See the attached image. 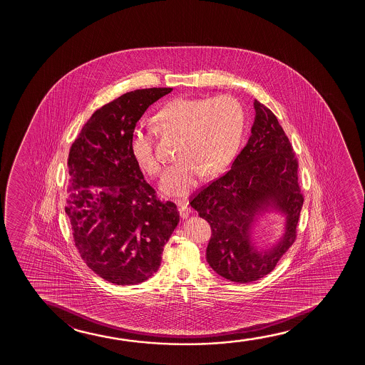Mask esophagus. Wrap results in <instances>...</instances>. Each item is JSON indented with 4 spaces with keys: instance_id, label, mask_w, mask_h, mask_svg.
I'll return each instance as SVG.
<instances>
[{
    "instance_id": "obj_1",
    "label": "esophagus",
    "mask_w": 365,
    "mask_h": 365,
    "mask_svg": "<svg viewBox=\"0 0 365 365\" xmlns=\"http://www.w3.org/2000/svg\"><path fill=\"white\" fill-rule=\"evenodd\" d=\"M175 203L180 207V217H182L183 220L188 218L190 215V208L188 207V203H185V200H175Z\"/></svg>"
}]
</instances>
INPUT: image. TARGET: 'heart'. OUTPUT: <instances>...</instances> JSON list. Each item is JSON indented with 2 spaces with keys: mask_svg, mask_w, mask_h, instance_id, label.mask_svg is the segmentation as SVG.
Wrapping results in <instances>:
<instances>
[{
  "mask_svg": "<svg viewBox=\"0 0 365 365\" xmlns=\"http://www.w3.org/2000/svg\"><path fill=\"white\" fill-rule=\"evenodd\" d=\"M160 130L182 135L180 160L165 170L160 190L167 195L185 197L203 173L223 170L235 157L245 130V110L232 96L213 98H175L155 115ZM135 160L152 175H160L163 165L155 145V130L137 127L130 138Z\"/></svg>",
  "mask_w": 365,
  "mask_h": 365,
  "instance_id": "1",
  "label": "heart"
}]
</instances>
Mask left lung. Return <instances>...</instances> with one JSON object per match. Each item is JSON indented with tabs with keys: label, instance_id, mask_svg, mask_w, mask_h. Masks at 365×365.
Returning a JSON list of instances; mask_svg holds the SVG:
<instances>
[{
	"label": "left lung",
	"instance_id": "obj_1",
	"mask_svg": "<svg viewBox=\"0 0 365 365\" xmlns=\"http://www.w3.org/2000/svg\"><path fill=\"white\" fill-rule=\"evenodd\" d=\"M250 140L230 170L200 190L190 205L212 228L205 258L217 274L235 283L263 278L290 245L304 202L298 185V160L274 113L255 100ZM265 212L285 217L284 233L259 247L255 223Z\"/></svg>",
	"mask_w": 365,
	"mask_h": 365
}]
</instances>
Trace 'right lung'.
I'll return each instance as SVG.
<instances>
[{
    "label": "right lung",
    "mask_w": 365,
    "mask_h": 365,
    "mask_svg": "<svg viewBox=\"0 0 365 365\" xmlns=\"http://www.w3.org/2000/svg\"><path fill=\"white\" fill-rule=\"evenodd\" d=\"M170 91L120 96L91 115L71 147L66 215L82 259L113 284H138L155 274L180 223L177 205L155 198L130 150L137 122Z\"/></svg>",
    "instance_id": "right-lung-1"
}]
</instances>
